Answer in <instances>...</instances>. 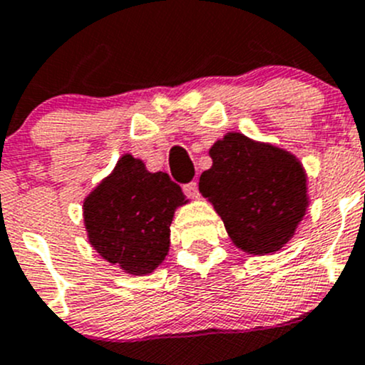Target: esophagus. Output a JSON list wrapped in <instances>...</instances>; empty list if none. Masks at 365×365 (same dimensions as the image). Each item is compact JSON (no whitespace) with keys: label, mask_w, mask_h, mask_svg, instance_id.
<instances>
[{"label":"esophagus","mask_w":365,"mask_h":365,"mask_svg":"<svg viewBox=\"0 0 365 365\" xmlns=\"http://www.w3.org/2000/svg\"><path fill=\"white\" fill-rule=\"evenodd\" d=\"M183 192H185L187 197H197L200 192H197V183L196 182H190L183 185Z\"/></svg>","instance_id":"1"}]
</instances>
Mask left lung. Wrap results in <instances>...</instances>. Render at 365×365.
I'll use <instances>...</instances> for the list:
<instances>
[{
    "mask_svg": "<svg viewBox=\"0 0 365 365\" xmlns=\"http://www.w3.org/2000/svg\"><path fill=\"white\" fill-rule=\"evenodd\" d=\"M212 168L200 192L222 219L227 237L245 254L281 251L309 208L307 173L292 152L227 132L208 150Z\"/></svg>",
    "mask_w": 365,
    "mask_h": 365,
    "instance_id": "left-lung-1",
    "label": "left lung"
}]
</instances>
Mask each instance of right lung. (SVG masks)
Returning a JSON list of instances; mask_svg holds the SVG:
<instances>
[{"label": "right lung", "mask_w": 365, "mask_h": 365, "mask_svg": "<svg viewBox=\"0 0 365 365\" xmlns=\"http://www.w3.org/2000/svg\"><path fill=\"white\" fill-rule=\"evenodd\" d=\"M189 203L168 173H152L125 153L84 197L88 242L108 263L128 275H150L169 252L176 208Z\"/></svg>", "instance_id": "add662e5"}]
</instances>
